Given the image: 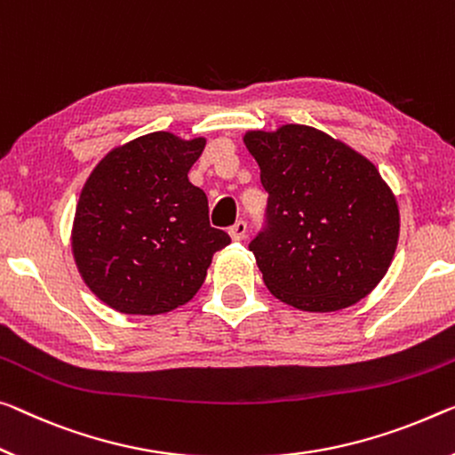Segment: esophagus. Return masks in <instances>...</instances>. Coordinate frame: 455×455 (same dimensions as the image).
<instances>
[{"label": "esophagus", "mask_w": 455, "mask_h": 455, "mask_svg": "<svg viewBox=\"0 0 455 455\" xmlns=\"http://www.w3.org/2000/svg\"><path fill=\"white\" fill-rule=\"evenodd\" d=\"M246 232H248V226H246V221H235L232 228H229V237H232L234 242H240V240H243V237H246Z\"/></svg>", "instance_id": "obj_1"}]
</instances>
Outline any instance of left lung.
I'll return each mask as SVG.
<instances>
[{
	"label": "left lung",
	"mask_w": 455,
	"mask_h": 455,
	"mask_svg": "<svg viewBox=\"0 0 455 455\" xmlns=\"http://www.w3.org/2000/svg\"><path fill=\"white\" fill-rule=\"evenodd\" d=\"M243 144L268 193L267 228L250 251L272 295L309 313L370 295L393 262L401 228L379 169L311 125L250 130Z\"/></svg>",
	"instance_id": "1"
}]
</instances>
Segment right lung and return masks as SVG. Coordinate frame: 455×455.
<instances>
[{
	"instance_id": "1",
	"label": "right lung",
	"mask_w": 455,
	"mask_h": 455,
	"mask_svg": "<svg viewBox=\"0 0 455 455\" xmlns=\"http://www.w3.org/2000/svg\"><path fill=\"white\" fill-rule=\"evenodd\" d=\"M204 148L205 138L152 132L108 152L89 174L71 246L83 281L111 309L160 315L188 303L229 243L187 177Z\"/></svg>"
}]
</instances>
